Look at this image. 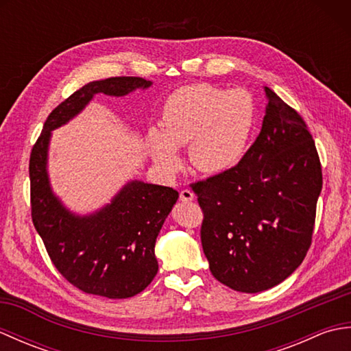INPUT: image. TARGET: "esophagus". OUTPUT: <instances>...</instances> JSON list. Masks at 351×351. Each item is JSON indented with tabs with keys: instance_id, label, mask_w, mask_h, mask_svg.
<instances>
[{
	"instance_id": "1",
	"label": "esophagus",
	"mask_w": 351,
	"mask_h": 351,
	"mask_svg": "<svg viewBox=\"0 0 351 351\" xmlns=\"http://www.w3.org/2000/svg\"><path fill=\"white\" fill-rule=\"evenodd\" d=\"M180 199L182 200V202H191V200L195 199V195H193V191H190L189 189H184L180 193Z\"/></svg>"
}]
</instances>
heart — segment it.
Returning <instances> with one entry per match:
<instances>
[{
	"instance_id": "heart-1",
	"label": "heart",
	"mask_w": 351,
	"mask_h": 351,
	"mask_svg": "<svg viewBox=\"0 0 351 351\" xmlns=\"http://www.w3.org/2000/svg\"><path fill=\"white\" fill-rule=\"evenodd\" d=\"M255 122L252 96L200 83L178 88L164 102L161 131L149 134L156 164L167 173L180 169L175 147L189 145V161L204 175L232 170L245 154Z\"/></svg>"
}]
</instances>
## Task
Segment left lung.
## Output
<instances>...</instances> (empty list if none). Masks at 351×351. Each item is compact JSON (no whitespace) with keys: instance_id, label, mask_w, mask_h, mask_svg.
<instances>
[{"instance_id":"8db88e82","label":"left lung","mask_w":351,"mask_h":351,"mask_svg":"<svg viewBox=\"0 0 351 351\" xmlns=\"http://www.w3.org/2000/svg\"><path fill=\"white\" fill-rule=\"evenodd\" d=\"M263 128L237 166L190 184L213 276L240 293L285 280L312 243L322 162L306 122L265 87Z\"/></svg>"}]
</instances>
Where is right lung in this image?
Instances as JSON below:
<instances>
[{"instance_id":"1","label":"right lung","mask_w":351,"mask_h":351,"mask_svg":"<svg viewBox=\"0 0 351 351\" xmlns=\"http://www.w3.org/2000/svg\"><path fill=\"white\" fill-rule=\"evenodd\" d=\"M151 84L140 77H111L83 86L51 111L29 154L33 225L58 273L87 294L128 299L152 282L158 271L155 240L180 195L170 187L132 181L101 211L73 215L49 187L51 131L78 114L96 93L123 96Z\"/></svg>"}]
</instances>
